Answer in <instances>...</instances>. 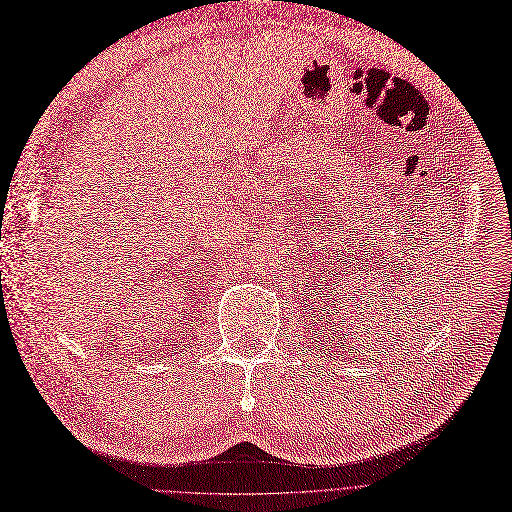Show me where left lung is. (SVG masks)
Masks as SVG:
<instances>
[{
  "mask_svg": "<svg viewBox=\"0 0 512 512\" xmlns=\"http://www.w3.org/2000/svg\"><path fill=\"white\" fill-rule=\"evenodd\" d=\"M353 274H355V278H358V274H362V270H351V272H349V276L353 278Z\"/></svg>",
  "mask_w": 512,
  "mask_h": 512,
  "instance_id": "1",
  "label": "left lung"
}]
</instances>
